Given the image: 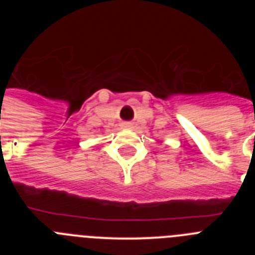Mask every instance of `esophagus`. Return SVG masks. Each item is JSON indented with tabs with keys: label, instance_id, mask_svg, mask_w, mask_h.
Wrapping results in <instances>:
<instances>
[{
	"label": "esophagus",
	"instance_id": "1",
	"mask_svg": "<svg viewBox=\"0 0 255 255\" xmlns=\"http://www.w3.org/2000/svg\"><path fill=\"white\" fill-rule=\"evenodd\" d=\"M121 128H123V129H131L132 123H130V121H125V123L121 124Z\"/></svg>",
	"mask_w": 255,
	"mask_h": 255
}]
</instances>
